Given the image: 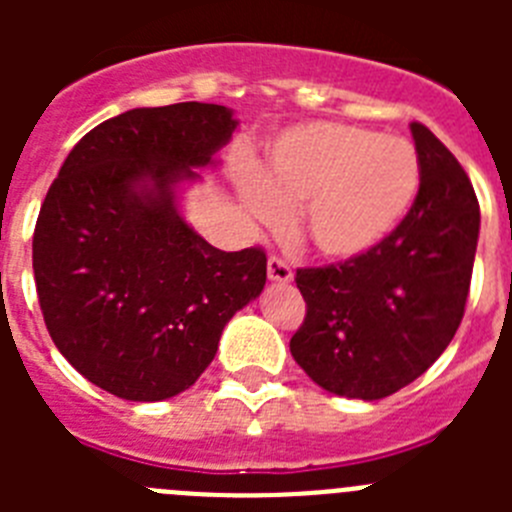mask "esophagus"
I'll use <instances>...</instances> for the list:
<instances>
[{"label":"esophagus","instance_id":"obj_1","mask_svg":"<svg viewBox=\"0 0 512 512\" xmlns=\"http://www.w3.org/2000/svg\"><path fill=\"white\" fill-rule=\"evenodd\" d=\"M266 274H269L271 282H279V284L292 282V277H295V274H292V269H289L287 261L277 259V256H271V259L266 261Z\"/></svg>","mask_w":512,"mask_h":512}]
</instances>
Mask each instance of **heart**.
<instances>
[{"label": "heart", "mask_w": 512, "mask_h": 512, "mask_svg": "<svg viewBox=\"0 0 512 512\" xmlns=\"http://www.w3.org/2000/svg\"><path fill=\"white\" fill-rule=\"evenodd\" d=\"M238 189L251 220L279 225L297 205L302 241L325 259L354 261L382 246L413 210L420 158L397 135L302 122L271 143L261 174H246Z\"/></svg>", "instance_id": "1"}]
</instances>
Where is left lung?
Here are the masks:
<instances>
[{"label":"left lung","mask_w":512,"mask_h":512,"mask_svg":"<svg viewBox=\"0 0 512 512\" xmlns=\"http://www.w3.org/2000/svg\"><path fill=\"white\" fill-rule=\"evenodd\" d=\"M420 192L400 228L374 251L297 269L307 302L289 351L333 395L382 400L408 387L454 338L479 238V202L454 153L413 122Z\"/></svg>","instance_id":"left-lung-1"}]
</instances>
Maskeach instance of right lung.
Instances as JSON below:
<instances>
[{
    "label": "right lung",
    "instance_id": "add662e5",
    "mask_svg": "<svg viewBox=\"0 0 512 512\" xmlns=\"http://www.w3.org/2000/svg\"><path fill=\"white\" fill-rule=\"evenodd\" d=\"M235 128L223 104L135 107L89 130L45 194L40 310L58 351L104 392L158 402L189 390L264 289L261 248L220 251L179 210Z\"/></svg>",
    "mask_w": 512,
    "mask_h": 512
}]
</instances>
